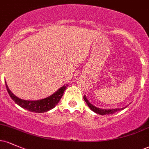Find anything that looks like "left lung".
<instances>
[{
  "label": "left lung",
  "instance_id": "8db88e82",
  "mask_svg": "<svg viewBox=\"0 0 149 149\" xmlns=\"http://www.w3.org/2000/svg\"><path fill=\"white\" fill-rule=\"evenodd\" d=\"M83 99H84L85 102H86V104H88L89 108L91 109L92 111L96 113H97V114H100V115H107V114L108 115V114H113V113H114L123 110V109H125V108L127 107H125L124 108H122V109H100V108H97L96 107H95V106L92 105V104H90V102H89V101L88 100V99L86 98V97L85 96H84Z\"/></svg>",
  "mask_w": 149,
  "mask_h": 149
}]
</instances>
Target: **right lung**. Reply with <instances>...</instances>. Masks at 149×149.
<instances>
[{
	"mask_svg": "<svg viewBox=\"0 0 149 149\" xmlns=\"http://www.w3.org/2000/svg\"><path fill=\"white\" fill-rule=\"evenodd\" d=\"M6 86L8 94H9L12 100L14 101L15 103L18 104L19 107L23 108V109L34 113H44L52 109L59 103V102L63 96V94H64L65 90L67 88L66 85H64V86L59 88L57 92H54L53 95L47 97V98L36 101H29L22 100V99L18 98L17 97L15 96L14 94L10 91V89L8 88L6 82Z\"/></svg>",
	"mask_w": 149,
	"mask_h": 149,
	"instance_id": "obj_1",
	"label": "right lung"
}]
</instances>
